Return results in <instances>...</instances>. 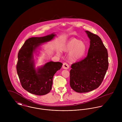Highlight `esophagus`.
Wrapping results in <instances>:
<instances>
[{"instance_id":"esophagus-1","label":"esophagus","mask_w":122,"mask_h":122,"mask_svg":"<svg viewBox=\"0 0 122 122\" xmlns=\"http://www.w3.org/2000/svg\"><path fill=\"white\" fill-rule=\"evenodd\" d=\"M62 67L64 69H65V70H68L70 68V66L69 65H68V64L66 62H64L63 63V66H62Z\"/></svg>"}]
</instances>
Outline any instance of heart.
<instances>
[{
	"label": "heart",
	"mask_w": 122,
	"mask_h": 122,
	"mask_svg": "<svg viewBox=\"0 0 122 122\" xmlns=\"http://www.w3.org/2000/svg\"><path fill=\"white\" fill-rule=\"evenodd\" d=\"M62 50L70 51L68 54L69 59L72 61H75L84 57L86 51V46L83 42L76 38H72L67 42Z\"/></svg>",
	"instance_id": "heart-1"
}]
</instances>
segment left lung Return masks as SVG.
Returning <instances> with one entry per match:
<instances>
[{
	"instance_id": "8db88e82",
	"label": "left lung",
	"mask_w": 122,
	"mask_h": 122,
	"mask_svg": "<svg viewBox=\"0 0 122 122\" xmlns=\"http://www.w3.org/2000/svg\"><path fill=\"white\" fill-rule=\"evenodd\" d=\"M90 39L87 56L71 65L70 86L79 93L92 91L101 85L108 69V53L101 38L86 30Z\"/></svg>"
}]
</instances>
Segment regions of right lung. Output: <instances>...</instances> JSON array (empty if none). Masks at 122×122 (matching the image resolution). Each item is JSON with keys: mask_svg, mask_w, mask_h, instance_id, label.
Instances as JSON below:
<instances>
[{"mask_svg": "<svg viewBox=\"0 0 122 122\" xmlns=\"http://www.w3.org/2000/svg\"><path fill=\"white\" fill-rule=\"evenodd\" d=\"M55 34L43 37H32L26 40L18 54L16 70L22 87L28 92L44 95L52 89L54 75L62 67L60 62L50 61L36 70L33 52L41 44L51 40Z\"/></svg>", "mask_w": 122, "mask_h": 122, "instance_id": "right-lung-1", "label": "right lung"}]
</instances>
